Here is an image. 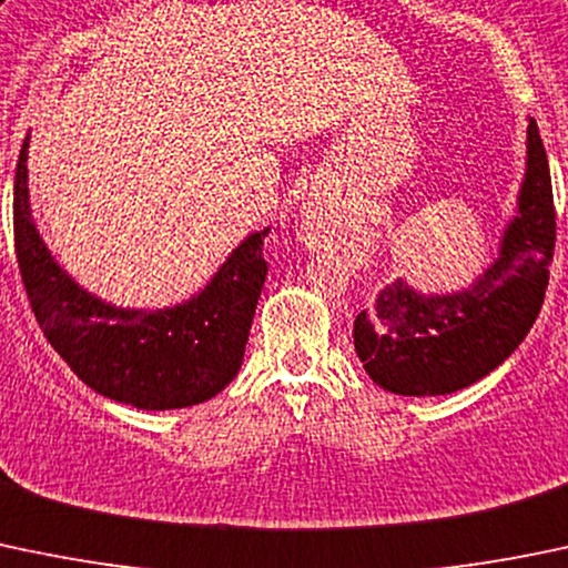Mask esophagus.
<instances>
[{
	"label": "esophagus",
	"mask_w": 568,
	"mask_h": 568,
	"mask_svg": "<svg viewBox=\"0 0 568 568\" xmlns=\"http://www.w3.org/2000/svg\"><path fill=\"white\" fill-rule=\"evenodd\" d=\"M308 219H312V215H306V219H303V224H301V232H303V237H306V241H312V221H308Z\"/></svg>",
	"instance_id": "esophagus-1"
}]
</instances>
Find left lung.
Returning <instances> with one entry per match:
<instances>
[{"label":"left lung","instance_id":"obj_1","mask_svg":"<svg viewBox=\"0 0 568 568\" xmlns=\"http://www.w3.org/2000/svg\"><path fill=\"white\" fill-rule=\"evenodd\" d=\"M555 207L549 163L528 116L517 213L498 237V256L454 292H420L407 278L383 290L374 312L355 317L353 344L383 390L446 396L495 372L534 327L549 284Z\"/></svg>","mask_w":568,"mask_h":568}]
</instances>
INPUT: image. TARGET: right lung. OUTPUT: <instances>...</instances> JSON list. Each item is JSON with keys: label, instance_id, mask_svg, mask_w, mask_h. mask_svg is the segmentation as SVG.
<instances>
[{"label": "right lung", "instance_id": "add662e5", "mask_svg": "<svg viewBox=\"0 0 568 568\" xmlns=\"http://www.w3.org/2000/svg\"><path fill=\"white\" fill-rule=\"evenodd\" d=\"M29 133L13 185L16 256L29 303L51 347L95 394L136 410L202 405L237 377L267 276L251 232L185 301L163 308L116 306L84 290L54 260L29 204Z\"/></svg>", "mask_w": 568, "mask_h": 568}]
</instances>
